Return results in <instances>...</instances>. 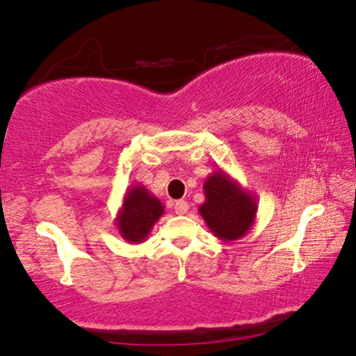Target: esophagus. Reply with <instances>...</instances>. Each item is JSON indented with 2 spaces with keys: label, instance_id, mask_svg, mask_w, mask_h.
<instances>
[{
  "label": "esophagus",
  "instance_id": "esophagus-1",
  "mask_svg": "<svg viewBox=\"0 0 356 356\" xmlns=\"http://www.w3.org/2000/svg\"><path fill=\"white\" fill-rule=\"evenodd\" d=\"M188 202H186V200H176V202H174V211L177 213V215H185L186 211H188Z\"/></svg>",
  "mask_w": 356,
  "mask_h": 356
}]
</instances>
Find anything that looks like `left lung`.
<instances>
[{"label": "left lung", "instance_id": "8db88e82", "mask_svg": "<svg viewBox=\"0 0 356 356\" xmlns=\"http://www.w3.org/2000/svg\"><path fill=\"white\" fill-rule=\"evenodd\" d=\"M204 195V204L197 210L218 240L230 243L248 235L255 224L258 205L238 180L218 170L205 179Z\"/></svg>", "mask_w": 356, "mask_h": 356}]
</instances>
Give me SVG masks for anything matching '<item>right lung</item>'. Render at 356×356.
I'll use <instances>...</instances> for the list:
<instances>
[{
	"label": "right lung",
	"mask_w": 356,
	"mask_h": 356,
	"mask_svg": "<svg viewBox=\"0 0 356 356\" xmlns=\"http://www.w3.org/2000/svg\"><path fill=\"white\" fill-rule=\"evenodd\" d=\"M165 211L163 204L141 184H134L122 197L121 209L116 213L115 224L127 243L146 241L151 230Z\"/></svg>",
	"instance_id": "add662e5"
}]
</instances>
